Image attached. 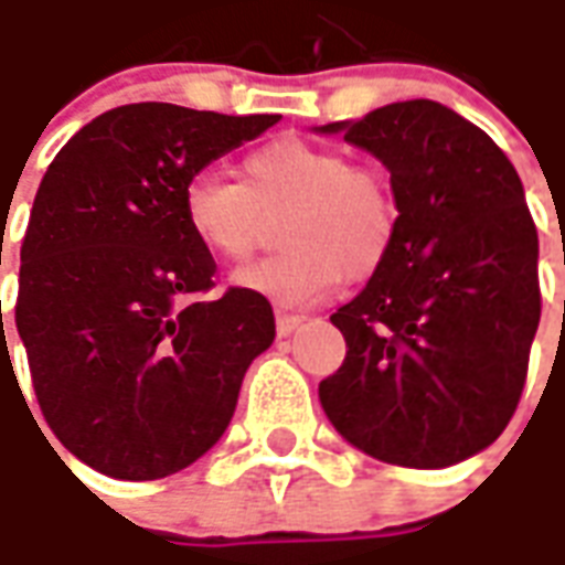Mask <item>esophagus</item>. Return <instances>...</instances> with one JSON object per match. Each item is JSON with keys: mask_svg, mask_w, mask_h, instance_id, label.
<instances>
[{"mask_svg": "<svg viewBox=\"0 0 565 565\" xmlns=\"http://www.w3.org/2000/svg\"><path fill=\"white\" fill-rule=\"evenodd\" d=\"M303 316H295V313H276V334L279 338H289L295 328L301 326Z\"/></svg>", "mask_w": 565, "mask_h": 565, "instance_id": "esophagus-1", "label": "esophagus"}]
</instances>
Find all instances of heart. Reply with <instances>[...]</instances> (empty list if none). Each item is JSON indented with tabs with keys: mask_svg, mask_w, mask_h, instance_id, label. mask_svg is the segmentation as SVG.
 <instances>
[{
	"mask_svg": "<svg viewBox=\"0 0 565 565\" xmlns=\"http://www.w3.org/2000/svg\"><path fill=\"white\" fill-rule=\"evenodd\" d=\"M282 255L234 276V286L276 307H301L367 276L390 258L398 206L377 175L355 170L338 148L303 139H274L243 158V182L198 173L182 191L188 237L222 264L246 262L262 237V218L286 212Z\"/></svg>",
	"mask_w": 565,
	"mask_h": 565,
	"instance_id": "1",
	"label": "heart"
}]
</instances>
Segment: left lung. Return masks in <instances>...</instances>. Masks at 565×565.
I'll list each match as a JSON object with an SVG mask.
<instances>
[{
    "mask_svg": "<svg viewBox=\"0 0 565 565\" xmlns=\"http://www.w3.org/2000/svg\"><path fill=\"white\" fill-rule=\"evenodd\" d=\"M340 134L390 173V258L331 322L347 340L319 383L331 426L380 462L447 468L502 435L542 316L539 234L518 170L481 127L407 99Z\"/></svg>",
    "mask_w": 565,
    "mask_h": 565,
    "instance_id": "8db88e82",
    "label": "left lung"
}]
</instances>
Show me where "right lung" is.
<instances>
[{"label": "right lung", "instance_id": "right-lung-1", "mask_svg": "<svg viewBox=\"0 0 565 565\" xmlns=\"http://www.w3.org/2000/svg\"><path fill=\"white\" fill-rule=\"evenodd\" d=\"M134 103L84 124L47 167L20 249L18 334L60 444L118 481L182 471L225 435L270 301H200L215 262L188 237V179L274 127ZM6 338V331H2Z\"/></svg>", "mask_w": 565, "mask_h": 565}]
</instances>
